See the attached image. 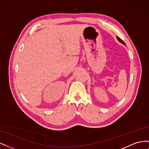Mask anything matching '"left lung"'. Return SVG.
Returning a JSON list of instances; mask_svg holds the SVG:
<instances>
[{
	"mask_svg": "<svg viewBox=\"0 0 149 149\" xmlns=\"http://www.w3.org/2000/svg\"><path fill=\"white\" fill-rule=\"evenodd\" d=\"M117 39H118V41L119 42H120L121 43H123V44H124V45H125V43L123 41V40H122L119 37H118V36H117Z\"/></svg>",
	"mask_w": 149,
	"mask_h": 149,
	"instance_id": "8db88e82",
	"label": "left lung"
}]
</instances>
